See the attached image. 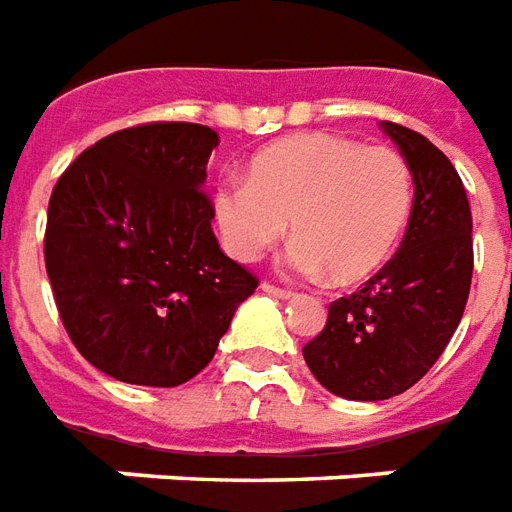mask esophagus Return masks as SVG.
Segmentation results:
<instances>
[{"label": "esophagus", "instance_id": "obj_1", "mask_svg": "<svg viewBox=\"0 0 512 512\" xmlns=\"http://www.w3.org/2000/svg\"><path fill=\"white\" fill-rule=\"evenodd\" d=\"M261 292L272 294V297H278V300H292L294 292L289 289H281V286H272V283H261Z\"/></svg>", "mask_w": 512, "mask_h": 512}]
</instances>
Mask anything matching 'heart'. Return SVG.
Returning a JSON list of instances; mask_svg holds the SVG:
<instances>
[{
	"mask_svg": "<svg viewBox=\"0 0 512 512\" xmlns=\"http://www.w3.org/2000/svg\"><path fill=\"white\" fill-rule=\"evenodd\" d=\"M414 207L412 169L395 149L305 133L253 158L248 179H223L212 215L223 248L256 261L286 234L297 275L357 283L390 261Z\"/></svg>",
	"mask_w": 512,
	"mask_h": 512,
	"instance_id": "1",
	"label": "heart"
}]
</instances>
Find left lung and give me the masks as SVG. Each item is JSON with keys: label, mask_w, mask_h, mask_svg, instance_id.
<instances>
[{"label": "left lung", "mask_w": 512, "mask_h": 512, "mask_svg": "<svg viewBox=\"0 0 512 512\" xmlns=\"http://www.w3.org/2000/svg\"><path fill=\"white\" fill-rule=\"evenodd\" d=\"M409 163L414 207L393 259L349 297L330 302L327 324L302 346L311 374L349 401L409 390L439 360L472 286V210L442 149L417 130L382 122Z\"/></svg>", "instance_id": "1"}]
</instances>
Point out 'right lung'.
<instances>
[{"label": "right lung", "instance_id": "right-lung-1", "mask_svg": "<svg viewBox=\"0 0 512 512\" xmlns=\"http://www.w3.org/2000/svg\"><path fill=\"white\" fill-rule=\"evenodd\" d=\"M218 141L193 122L117 130L54 185L43 251L59 319L78 352L119 382L193 379L259 286L212 234L201 188Z\"/></svg>", "mask_w": 512, "mask_h": 512}]
</instances>
